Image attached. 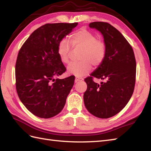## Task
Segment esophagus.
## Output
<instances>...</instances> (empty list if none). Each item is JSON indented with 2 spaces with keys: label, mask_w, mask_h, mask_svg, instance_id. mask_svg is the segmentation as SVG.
<instances>
[{
  "label": "esophagus",
  "mask_w": 151,
  "mask_h": 151,
  "mask_svg": "<svg viewBox=\"0 0 151 151\" xmlns=\"http://www.w3.org/2000/svg\"><path fill=\"white\" fill-rule=\"evenodd\" d=\"M83 78H81V77H78V76H76V77L75 78V82H79V81H82Z\"/></svg>",
  "instance_id": "1"
}]
</instances>
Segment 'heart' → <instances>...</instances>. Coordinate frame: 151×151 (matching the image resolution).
<instances>
[{
  "label": "heart",
  "instance_id": "heart-1",
  "mask_svg": "<svg viewBox=\"0 0 151 151\" xmlns=\"http://www.w3.org/2000/svg\"><path fill=\"white\" fill-rule=\"evenodd\" d=\"M83 49L80 61L71 63L67 67L68 73L77 76H82L88 73L91 69V65L98 67L102 64L106 55V45L102 38H97L95 35L86 29L78 30L70 34L69 41L65 39L60 40L58 45L57 52L62 63L67 64L69 62L71 48Z\"/></svg>",
  "mask_w": 151,
  "mask_h": 151
}]
</instances>
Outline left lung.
I'll use <instances>...</instances> for the list:
<instances>
[{"instance_id":"obj_1","label":"left lung","mask_w":151,"mask_h":151,"mask_svg":"<svg viewBox=\"0 0 151 151\" xmlns=\"http://www.w3.org/2000/svg\"><path fill=\"white\" fill-rule=\"evenodd\" d=\"M89 26L103 35L106 55L91 76L84 79L88 86L84 104L94 116L107 119L123 110L132 97L136 82V58L130 44L110 24L93 22ZM94 78L103 80L101 85L93 81Z\"/></svg>"}]
</instances>
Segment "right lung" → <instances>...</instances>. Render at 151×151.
Listing matches in <instances>:
<instances>
[{
    "instance_id": "obj_1",
    "label": "right lung",
    "mask_w": 151,
    "mask_h": 151,
    "mask_svg": "<svg viewBox=\"0 0 151 151\" xmlns=\"http://www.w3.org/2000/svg\"><path fill=\"white\" fill-rule=\"evenodd\" d=\"M78 22L47 23L34 31L19 51L15 87L22 103L36 116L48 119L62 110L75 76L54 79L65 72L58 45Z\"/></svg>"
}]
</instances>
